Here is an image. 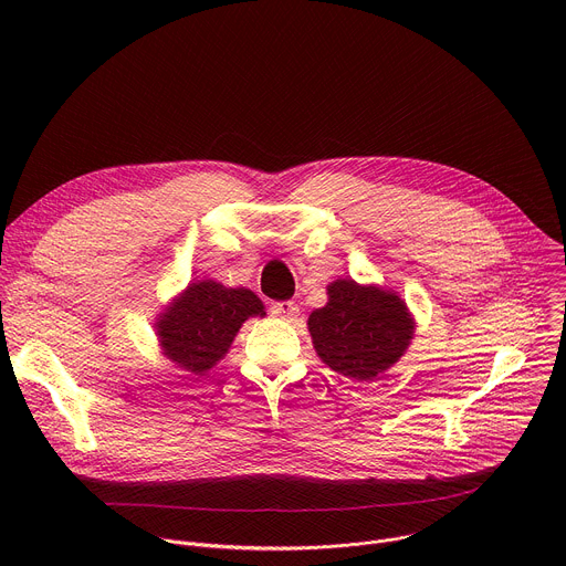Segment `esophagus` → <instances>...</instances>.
Segmentation results:
<instances>
[{
  "mask_svg": "<svg viewBox=\"0 0 566 566\" xmlns=\"http://www.w3.org/2000/svg\"><path fill=\"white\" fill-rule=\"evenodd\" d=\"M271 313L275 317H282V319H293L300 313V308H297L295 302H273Z\"/></svg>",
  "mask_w": 566,
  "mask_h": 566,
  "instance_id": "34e87169",
  "label": "esophagus"
}]
</instances>
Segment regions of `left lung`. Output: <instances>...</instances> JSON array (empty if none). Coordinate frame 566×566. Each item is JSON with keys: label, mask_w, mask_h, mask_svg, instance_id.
Segmentation results:
<instances>
[{"label": "left lung", "mask_w": 566, "mask_h": 566, "mask_svg": "<svg viewBox=\"0 0 566 566\" xmlns=\"http://www.w3.org/2000/svg\"><path fill=\"white\" fill-rule=\"evenodd\" d=\"M327 297L306 325L315 354L329 369L374 380L412 345L417 322L396 291L340 277L327 286Z\"/></svg>", "instance_id": "1"}]
</instances>
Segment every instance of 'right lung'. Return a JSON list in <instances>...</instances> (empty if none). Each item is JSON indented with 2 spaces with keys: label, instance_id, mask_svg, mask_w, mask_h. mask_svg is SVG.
<instances>
[{
  "label": "right lung",
  "instance_id": "right-lung-1",
  "mask_svg": "<svg viewBox=\"0 0 566 566\" xmlns=\"http://www.w3.org/2000/svg\"><path fill=\"white\" fill-rule=\"evenodd\" d=\"M264 317V302L251 289H230L214 280L190 282L154 319L160 354L203 376L230 349L249 317Z\"/></svg>",
  "mask_w": 566,
  "mask_h": 566
}]
</instances>
